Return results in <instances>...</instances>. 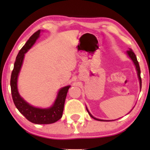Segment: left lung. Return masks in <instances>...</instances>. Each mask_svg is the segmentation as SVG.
<instances>
[{"label":"left lung","instance_id":"obj_1","mask_svg":"<svg viewBox=\"0 0 150 150\" xmlns=\"http://www.w3.org/2000/svg\"><path fill=\"white\" fill-rule=\"evenodd\" d=\"M126 54L127 56H128L129 58H130V60L132 61V63H133L134 65L135 66V69H136V71H137V77H138V80H139V82H140V90H141V87H142V80H141V77H140V65H139V63L138 62H137V57H136L135 54L134 53L133 51H132V50L131 49H129V51H126ZM86 109H87V112H88L89 115L92 117V118H94V119L97 120H99V121H112V120H102V119H99V118H95V117H94L92 116V114H91L90 112L89 111L88 108H87V106H86ZM131 110V111H132Z\"/></svg>","mask_w":150,"mask_h":150}]
</instances>
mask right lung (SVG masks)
I'll return each mask as SVG.
<instances>
[{"instance_id": "obj_1", "label": "right lung", "mask_w": 150, "mask_h": 150, "mask_svg": "<svg viewBox=\"0 0 150 150\" xmlns=\"http://www.w3.org/2000/svg\"><path fill=\"white\" fill-rule=\"evenodd\" d=\"M42 30H39L31 36L23 47L19 51L11 74L10 87L13 102L18 111L32 123L35 124H51L58 121L62 117L67 93L70 85L61 87L58 90L53 104L47 108H39L32 106L20 96L18 88V76L23 64L25 54L30 50L40 37Z\"/></svg>"}]
</instances>
